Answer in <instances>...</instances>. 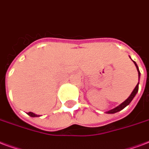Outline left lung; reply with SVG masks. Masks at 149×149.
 <instances>
[{
    "mask_svg": "<svg viewBox=\"0 0 149 149\" xmlns=\"http://www.w3.org/2000/svg\"><path fill=\"white\" fill-rule=\"evenodd\" d=\"M134 61V60H133ZM134 64H135V66H136V68H137V72H138V79H140V76H141V73H140V70H139V68H138V67H137V63H136V62H134ZM138 86H139V82L137 83V85L135 86V88H134V89L133 90V92L131 93V94L130 95L129 97L126 99L125 101H123V102L122 103V104H120L118 105V106H117V107H116L115 108H113V109H111V110H109L106 113H108V114H114V113H116L118 112V111H120L121 110H123V108H125L127 106V105L130 104V103L131 102L132 100H133V99L134 98V97L136 96V94H137V93L138 92Z\"/></svg>",
    "mask_w": 149,
    "mask_h": 149,
    "instance_id": "obj_1",
    "label": "left lung"
}]
</instances>
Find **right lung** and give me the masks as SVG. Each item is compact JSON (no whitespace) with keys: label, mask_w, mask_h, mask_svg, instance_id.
Segmentation results:
<instances>
[{"label":"right lung","mask_w":149,"mask_h":149,"mask_svg":"<svg viewBox=\"0 0 149 149\" xmlns=\"http://www.w3.org/2000/svg\"><path fill=\"white\" fill-rule=\"evenodd\" d=\"M27 115L31 116V117H39V116H38V115H36V114H34V113L33 112H28Z\"/></svg>","instance_id":"1"}]
</instances>
